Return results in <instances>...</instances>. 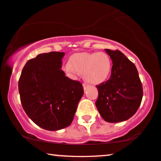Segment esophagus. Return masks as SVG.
Masks as SVG:
<instances>
[{
  "instance_id": "34e87169",
  "label": "esophagus",
  "mask_w": 161,
  "mask_h": 161,
  "mask_svg": "<svg viewBox=\"0 0 161 161\" xmlns=\"http://www.w3.org/2000/svg\"><path fill=\"white\" fill-rule=\"evenodd\" d=\"M83 89H84V90H86V88L89 86V85L87 84V83H83Z\"/></svg>"
}]
</instances>
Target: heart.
Masks as SVG:
<instances>
[{"label": "heart", "instance_id": "heart-1", "mask_svg": "<svg viewBox=\"0 0 161 161\" xmlns=\"http://www.w3.org/2000/svg\"><path fill=\"white\" fill-rule=\"evenodd\" d=\"M111 67V58L105 53H78L70 57L64 70L72 78L83 73L86 80L97 85L108 78Z\"/></svg>", "mask_w": 161, "mask_h": 161}]
</instances>
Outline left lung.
<instances>
[{
	"mask_svg": "<svg viewBox=\"0 0 161 161\" xmlns=\"http://www.w3.org/2000/svg\"><path fill=\"white\" fill-rule=\"evenodd\" d=\"M113 66L108 80L96 86V106L108 122H123L132 117L139 108L143 88L134 64L118 50L105 49Z\"/></svg>",
	"mask_w": 161,
	"mask_h": 161,
	"instance_id": "8db88e82",
	"label": "left lung"
}]
</instances>
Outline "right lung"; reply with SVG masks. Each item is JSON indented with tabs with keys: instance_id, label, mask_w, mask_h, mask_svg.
Here are the masks:
<instances>
[{
	"instance_id": "1",
	"label": "right lung",
	"mask_w": 161,
	"mask_h": 161,
	"mask_svg": "<svg viewBox=\"0 0 161 161\" xmlns=\"http://www.w3.org/2000/svg\"><path fill=\"white\" fill-rule=\"evenodd\" d=\"M64 54L50 52L30 59L18 81L24 111L35 124L47 130L70 125L84 92L80 81L65 76L61 69Z\"/></svg>"
}]
</instances>
